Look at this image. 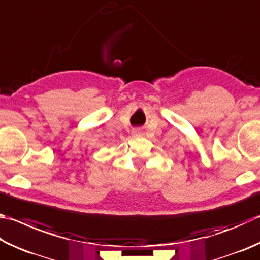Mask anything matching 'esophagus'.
<instances>
[{
    "label": "esophagus",
    "mask_w": 260,
    "mask_h": 260,
    "mask_svg": "<svg viewBox=\"0 0 260 260\" xmlns=\"http://www.w3.org/2000/svg\"><path fill=\"white\" fill-rule=\"evenodd\" d=\"M141 135H142V131L139 128L134 131V136H141Z\"/></svg>",
    "instance_id": "1"
}]
</instances>
